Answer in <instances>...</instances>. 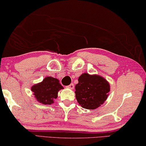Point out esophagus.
<instances>
[{
    "label": "esophagus",
    "instance_id": "34e87169",
    "mask_svg": "<svg viewBox=\"0 0 146 146\" xmlns=\"http://www.w3.org/2000/svg\"><path fill=\"white\" fill-rule=\"evenodd\" d=\"M66 87L68 88V89H74V85L73 83H71L70 85H68Z\"/></svg>",
    "mask_w": 146,
    "mask_h": 146
}]
</instances>
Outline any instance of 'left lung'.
Wrapping results in <instances>:
<instances>
[{"label": "left lung", "instance_id": "8db88e82", "mask_svg": "<svg viewBox=\"0 0 146 146\" xmlns=\"http://www.w3.org/2000/svg\"><path fill=\"white\" fill-rule=\"evenodd\" d=\"M78 104L83 108L94 110L101 106L109 94V83L101 76L83 73L75 86Z\"/></svg>", "mask_w": 146, "mask_h": 146}]
</instances>
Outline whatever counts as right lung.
Listing matches in <instances>:
<instances>
[{
  "instance_id": "right-lung-1",
  "label": "right lung",
  "mask_w": 146,
  "mask_h": 146,
  "mask_svg": "<svg viewBox=\"0 0 146 146\" xmlns=\"http://www.w3.org/2000/svg\"><path fill=\"white\" fill-rule=\"evenodd\" d=\"M63 89L58 79L51 76L46 77L41 82L31 87L35 98L38 102L44 105L54 104L55 99L57 98L58 92Z\"/></svg>"
}]
</instances>
